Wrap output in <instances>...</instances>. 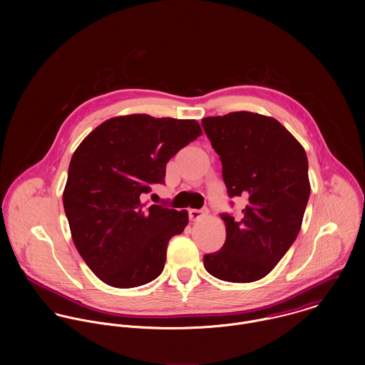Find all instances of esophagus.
<instances>
[{"label": "esophagus", "mask_w": 365, "mask_h": 365, "mask_svg": "<svg viewBox=\"0 0 365 365\" xmlns=\"http://www.w3.org/2000/svg\"><path fill=\"white\" fill-rule=\"evenodd\" d=\"M204 215H208V209H190V219L191 220H198Z\"/></svg>", "instance_id": "esophagus-1"}]
</instances>
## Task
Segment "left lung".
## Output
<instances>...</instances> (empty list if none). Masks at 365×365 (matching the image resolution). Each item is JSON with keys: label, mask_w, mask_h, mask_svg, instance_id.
I'll use <instances>...</instances> for the list:
<instances>
[{"label": "left lung", "mask_w": 365, "mask_h": 365, "mask_svg": "<svg viewBox=\"0 0 365 365\" xmlns=\"http://www.w3.org/2000/svg\"><path fill=\"white\" fill-rule=\"evenodd\" d=\"M222 161L230 198L247 197L243 216L222 213L226 240L204 256L210 275L229 282L265 277L295 242L311 195L308 157L274 118L247 110L202 119Z\"/></svg>", "instance_id": "left-lung-1"}]
</instances>
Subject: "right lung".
<instances>
[{
    "mask_svg": "<svg viewBox=\"0 0 365 365\" xmlns=\"http://www.w3.org/2000/svg\"><path fill=\"white\" fill-rule=\"evenodd\" d=\"M201 133L194 119L116 116L74 152L64 212L80 256L105 284L135 288L161 274L168 240L182 233L188 212L146 207L142 198L164 184L168 160Z\"/></svg>",
    "mask_w": 365,
    "mask_h": 365,
    "instance_id": "1",
    "label": "right lung"
}]
</instances>
